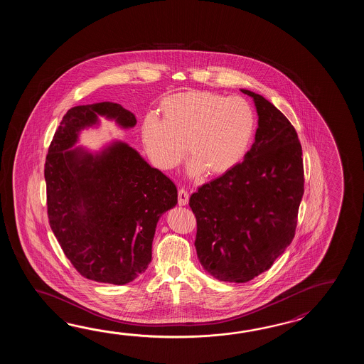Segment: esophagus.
I'll return each instance as SVG.
<instances>
[{
    "mask_svg": "<svg viewBox=\"0 0 364 364\" xmlns=\"http://www.w3.org/2000/svg\"><path fill=\"white\" fill-rule=\"evenodd\" d=\"M188 203V193L185 188H181L178 191V204L179 205H186Z\"/></svg>",
    "mask_w": 364,
    "mask_h": 364,
    "instance_id": "esophagus-1",
    "label": "esophagus"
}]
</instances>
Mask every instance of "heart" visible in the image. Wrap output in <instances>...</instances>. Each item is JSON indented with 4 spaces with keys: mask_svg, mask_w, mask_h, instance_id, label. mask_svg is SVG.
<instances>
[{
    "mask_svg": "<svg viewBox=\"0 0 364 364\" xmlns=\"http://www.w3.org/2000/svg\"><path fill=\"white\" fill-rule=\"evenodd\" d=\"M160 119L148 116L141 140L151 163L160 171L177 168L191 157L188 173L223 176L247 155L255 136L256 117L247 101L210 91H187L165 97Z\"/></svg>",
    "mask_w": 364,
    "mask_h": 364,
    "instance_id": "obj_1",
    "label": "heart"
}]
</instances>
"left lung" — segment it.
Instances as JSON below:
<instances>
[{
	"instance_id": "1",
	"label": "left lung",
	"mask_w": 364,
	"mask_h": 364,
	"mask_svg": "<svg viewBox=\"0 0 364 364\" xmlns=\"http://www.w3.org/2000/svg\"><path fill=\"white\" fill-rule=\"evenodd\" d=\"M259 127L245 160L190 198L195 248L215 279L247 282L268 271L294 238L304 193L302 146L294 126L248 90Z\"/></svg>"
}]
</instances>
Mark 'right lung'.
Here are the masks:
<instances>
[{
	"mask_svg": "<svg viewBox=\"0 0 364 364\" xmlns=\"http://www.w3.org/2000/svg\"><path fill=\"white\" fill-rule=\"evenodd\" d=\"M97 116L124 129L136 124L116 102L69 109L55 130L44 168L49 225L70 263L85 279L124 285L152 260L156 225L177 204V187L122 141L100 155L71 148Z\"/></svg>",
	"mask_w": 364,
	"mask_h": 364,
	"instance_id": "right-lung-1",
	"label": "right lung"
}]
</instances>
